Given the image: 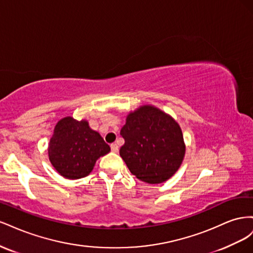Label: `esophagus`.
Instances as JSON below:
<instances>
[{"instance_id":"34e87169","label":"esophagus","mask_w":253,"mask_h":253,"mask_svg":"<svg viewBox=\"0 0 253 253\" xmlns=\"http://www.w3.org/2000/svg\"><path fill=\"white\" fill-rule=\"evenodd\" d=\"M111 150H112V152H114V153H117L118 152V145L116 144V143H112L111 144Z\"/></svg>"}]
</instances>
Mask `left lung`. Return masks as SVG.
I'll use <instances>...</instances> for the list:
<instances>
[{
    "instance_id": "obj_1",
    "label": "left lung",
    "mask_w": 253,
    "mask_h": 253,
    "mask_svg": "<svg viewBox=\"0 0 253 253\" xmlns=\"http://www.w3.org/2000/svg\"><path fill=\"white\" fill-rule=\"evenodd\" d=\"M120 135L125 138L120 156L131 173L147 183H162L172 177L185 157L179 125L153 105L129 113Z\"/></svg>"
}]
</instances>
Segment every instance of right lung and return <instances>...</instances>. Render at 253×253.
I'll use <instances>...</instances> for the list:
<instances>
[{
	"instance_id": "right-lung-1",
	"label": "right lung",
	"mask_w": 253,
	"mask_h": 253,
	"mask_svg": "<svg viewBox=\"0 0 253 253\" xmlns=\"http://www.w3.org/2000/svg\"><path fill=\"white\" fill-rule=\"evenodd\" d=\"M111 151L86 120L65 117L58 121L48 144V157L56 171L68 179L87 176L99 157Z\"/></svg>"
}]
</instances>
